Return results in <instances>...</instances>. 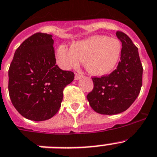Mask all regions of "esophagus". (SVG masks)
I'll list each match as a JSON object with an SVG mask.
<instances>
[{
    "label": "esophagus",
    "instance_id": "1",
    "mask_svg": "<svg viewBox=\"0 0 157 157\" xmlns=\"http://www.w3.org/2000/svg\"><path fill=\"white\" fill-rule=\"evenodd\" d=\"M82 75H81V74H78L76 73L75 74V80H78V79H80L81 78H82Z\"/></svg>",
    "mask_w": 157,
    "mask_h": 157
}]
</instances>
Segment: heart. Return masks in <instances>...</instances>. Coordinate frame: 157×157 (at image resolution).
Instances as JSON below:
<instances>
[{
  "mask_svg": "<svg viewBox=\"0 0 157 157\" xmlns=\"http://www.w3.org/2000/svg\"><path fill=\"white\" fill-rule=\"evenodd\" d=\"M121 53V43L105 36H94L73 44L71 49L60 45L56 57L64 68L77 67L84 61L86 70L94 75L110 73L118 63Z\"/></svg>",
  "mask_w": 157,
  "mask_h": 157,
  "instance_id": "heart-1",
  "label": "heart"
}]
</instances>
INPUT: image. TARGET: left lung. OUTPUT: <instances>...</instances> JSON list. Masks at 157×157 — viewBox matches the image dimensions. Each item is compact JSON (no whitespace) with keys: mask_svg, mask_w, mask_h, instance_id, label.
Returning <instances> with one entry per match:
<instances>
[{"mask_svg":"<svg viewBox=\"0 0 157 157\" xmlns=\"http://www.w3.org/2000/svg\"><path fill=\"white\" fill-rule=\"evenodd\" d=\"M122 44L117 69L109 75L92 78L94 88L86 98L92 109L101 114L122 113L134 102L142 86L143 67L138 48L122 32L116 33Z\"/></svg>","mask_w":157,"mask_h":157,"instance_id":"left-lung-1","label":"left lung"}]
</instances>
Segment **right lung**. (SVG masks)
<instances>
[{
	"label": "right lung",
	"instance_id": "1",
	"mask_svg": "<svg viewBox=\"0 0 157 157\" xmlns=\"http://www.w3.org/2000/svg\"><path fill=\"white\" fill-rule=\"evenodd\" d=\"M52 36L37 33L20 45L9 69V93L13 106L25 118L41 121L59 109L63 89L75 74L56 65Z\"/></svg>",
	"mask_w": 157,
	"mask_h": 157
}]
</instances>
